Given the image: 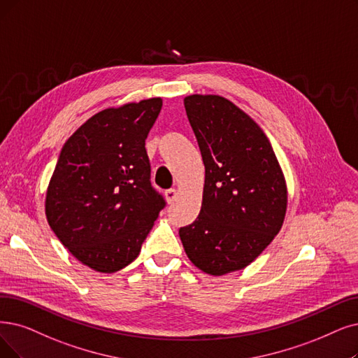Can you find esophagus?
Segmentation results:
<instances>
[{
	"label": "esophagus",
	"instance_id": "esophagus-1",
	"mask_svg": "<svg viewBox=\"0 0 358 358\" xmlns=\"http://www.w3.org/2000/svg\"><path fill=\"white\" fill-rule=\"evenodd\" d=\"M164 195H166V199H167V203H173L175 199H176V196H178V191L175 189V188H170V189H167L166 192H164Z\"/></svg>",
	"mask_w": 358,
	"mask_h": 358
}]
</instances>
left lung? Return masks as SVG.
Segmentation results:
<instances>
[{"mask_svg":"<svg viewBox=\"0 0 358 358\" xmlns=\"http://www.w3.org/2000/svg\"><path fill=\"white\" fill-rule=\"evenodd\" d=\"M206 166L201 211L179 229L189 260L213 276L247 267L279 234L287 183L262 127L219 95L183 99Z\"/></svg>","mask_w":358,"mask_h":358,"instance_id":"1","label":"left lung"}]
</instances>
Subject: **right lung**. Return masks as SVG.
Listing matches in <instances>:
<instances>
[{"label":"right lung","mask_w":358,"mask_h":358,"mask_svg":"<svg viewBox=\"0 0 358 358\" xmlns=\"http://www.w3.org/2000/svg\"><path fill=\"white\" fill-rule=\"evenodd\" d=\"M162 98L96 113L63 145L45 199L47 220L76 259L101 273L131 264L166 199L145 150Z\"/></svg>","instance_id":"right-lung-1"}]
</instances>
